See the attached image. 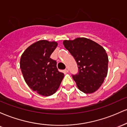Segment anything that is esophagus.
<instances>
[{"label":"esophagus","instance_id":"34e87169","mask_svg":"<svg viewBox=\"0 0 127 127\" xmlns=\"http://www.w3.org/2000/svg\"><path fill=\"white\" fill-rule=\"evenodd\" d=\"M64 72H66V73H68V68H67V67H66L64 69Z\"/></svg>","mask_w":127,"mask_h":127}]
</instances>
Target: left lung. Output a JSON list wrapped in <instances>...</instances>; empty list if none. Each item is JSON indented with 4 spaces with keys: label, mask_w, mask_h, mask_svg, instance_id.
<instances>
[{
    "label": "left lung",
    "mask_w": 127,
    "mask_h": 127,
    "mask_svg": "<svg viewBox=\"0 0 127 127\" xmlns=\"http://www.w3.org/2000/svg\"><path fill=\"white\" fill-rule=\"evenodd\" d=\"M63 45L78 64V74L72 77L79 90L85 94L94 93L107 75L109 59L105 49L85 37L64 40Z\"/></svg>",
    "instance_id": "1"
}]
</instances>
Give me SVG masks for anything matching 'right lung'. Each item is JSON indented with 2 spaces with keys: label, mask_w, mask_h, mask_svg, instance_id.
<instances>
[{
  "label": "right lung",
  "mask_w": 127,
  "mask_h": 127,
  "mask_svg": "<svg viewBox=\"0 0 127 127\" xmlns=\"http://www.w3.org/2000/svg\"><path fill=\"white\" fill-rule=\"evenodd\" d=\"M57 45L55 41L39 40L29 46L20 59L24 81L41 95L47 97L54 94L64 76L58 70L56 61L50 58Z\"/></svg>",
  "instance_id": "obj_1"
}]
</instances>
